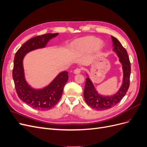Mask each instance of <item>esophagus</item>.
Wrapping results in <instances>:
<instances>
[{
  "mask_svg": "<svg viewBox=\"0 0 147 147\" xmlns=\"http://www.w3.org/2000/svg\"><path fill=\"white\" fill-rule=\"evenodd\" d=\"M81 71H82V69H81L77 68L76 69L74 70V73L75 74H80V73L81 72Z\"/></svg>",
  "mask_w": 147,
  "mask_h": 147,
  "instance_id": "obj_1",
  "label": "esophagus"
}]
</instances>
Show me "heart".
I'll return each instance as SVG.
<instances>
[{
  "mask_svg": "<svg viewBox=\"0 0 147 147\" xmlns=\"http://www.w3.org/2000/svg\"><path fill=\"white\" fill-rule=\"evenodd\" d=\"M103 42L94 36H88L77 40L74 43L75 50L79 53L88 52L91 48L94 53L98 52L103 46Z\"/></svg>",
  "mask_w": 147,
  "mask_h": 147,
  "instance_id": "heart-1",
  "label": "heart"
}]
</instances>
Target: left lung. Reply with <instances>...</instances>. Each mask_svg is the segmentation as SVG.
<instances>
[{"label": "left lung", "instance_id": "left-lung-1", "mask_svg": "<svg viewBox=\"0 0 147 147\" xmlns=\"http://www.w3.org/2000/svg\"><path fill=\"white\" fill-rule=\"evenodd\" d=\"M113 42V51L119 57L120 63L122 64L123 78L122 84L118 92L111 96L99 94L93 84L90 78L86 79L84 89V98L86 104L93 109L97 110H105L116 105L126 95L129 87L131 63L127 51L119 42L118 40L112 36Z\"/></svg>", "mask_w": 147, "mask_h": 147}]
</instances>
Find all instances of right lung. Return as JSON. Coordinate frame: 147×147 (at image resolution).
I'll return each mask as SVG.
<instances>
[{
	"label": "right lung",
	"mask_w": 147,
	"mask_h": 147,
	"mask_svg": "<svg viewBox=\"0 0 147 147\" xmlns=\"http://www.w3.org/2000/svg\"><path fill=\"white\" fill-rule=\"evenodd\" d=\"M58 33L46 34L30 38L16 53L13 69V78L19 98L35 109L48 110L60 100L64 87L69 79L68 72L64 71L43 89H34L26 82L23 68V59L29 52L45 48L48 42Z\"/></svg>",
	"instance_id": "add662e5"
}]
</instances>
